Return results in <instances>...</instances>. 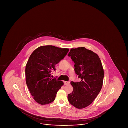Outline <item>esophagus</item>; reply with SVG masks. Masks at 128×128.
<instances>
[{
    "instance_id": "obj_1",
    "label": "esophagus",
    "mask_w": 128,
    "mask_h": 128,
    "mask_svg": "<svg viewBox=\"0 0 128 128\" xmlns=\"http://www.w3.org/2000/svg\"><path fill=\"white\" fill-rule=\"evenodd\" d=\"M64 83L65 85H68V84H70V82H67V81H64Z\"/></svg>"
}]
</instances>
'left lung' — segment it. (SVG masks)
<instances>
[{"label": "left lung", "mask_w": 128, "mask_h": 128, "mask_svg": "<svg viewBox=\"0 0 128 128\" xmlns=\"http://www.w3.org/2000/svg\"><path fill=\"white\" fill-rule=\"evenodd\" d=\"M68 56L74 62V70L81 80L72 82V92L68 94L70 103L78 109L91 104L101 90L103 83V68L97 54L84 47L72 48Z\"/></svg>", "instance_id": "1"}]
</instances>
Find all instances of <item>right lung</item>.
Here are the masks:
<instances>
[{"mask_svg": "<svg viewBox=\"0 0 128 128\" xmlns=\"http://www.w3.org/2000/svg\"><path fill=\"white\" fill-rule=\"evenodd\" d=\"M68 50L53 46H43L34 50L30 56L25 67L26 82L37 103L44 105L54 101L64 83L52 79L51 72Z\"/></svg>", "mask_w": 128, "mask_h": 128, "instance_id": "right-lung-1", "label": "right lung"}]
</instances>
